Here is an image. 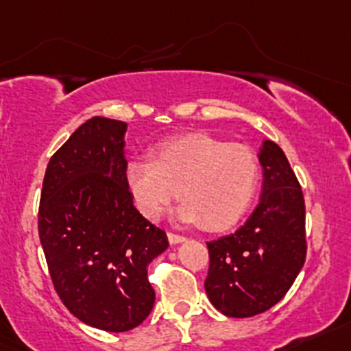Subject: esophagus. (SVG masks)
<instances>
[{"label":"esophagus","instance_id":"1","mask_svg":"<svg viewBox=\"0 0 351 351\" xmlns=\"http://www.w3.org/2000/svg\"><path fill=\"white\" fill-rule=\"evenodd\" d=\"M168 240L171 245H176V243H183L186 238H184L183 234H178V233H168Z\"/></svg>","mask_w":351,"mask_h":351}]
</instances>
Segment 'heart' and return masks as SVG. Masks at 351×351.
Segmentation results:
<instances>
[{"label": "heart", "mask_w": 351, "mask_h": 351, "mask_svg": "<svg viewBox=\"0 0 351 351\" xmlns=\"http://www.w3.org/2000/svg\"><path fill=\"white\" fill-rule=\"evenodd\" d=\"M260 182V161L250 146L208 133H190L163 141L153 160H133L126 183L145 217L155 219L176 195L180 218L221 232L252 205Z\"/></svg>", "instance_id": "b5f03b06"}]
</instances>
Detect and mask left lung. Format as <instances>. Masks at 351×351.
I'll use <instances>...</instances> for the list:
<instances>
[{"instance_id":"1","label":"left lung","mask_w":351,"mask_h":351,"mask_svg":"<svg viewBox=\"0 0 351 351\" xmlns=\"http://www.w3.org/2000/svg\"><path fill=\"white\" fill-rule=\"evenodd\" d=\"M263 193L243 226L208 241L205 290L223 315L248 318L287 295L306 258L305 198L283 149L265 140L260 149Z\"/></svg>"}]
</instances>
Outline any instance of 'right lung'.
<instances>
[{
	"mask_svg": "<svg viewBox=\"0 0 351 351\" xmlns=\"http://www.w3.org/2000/svg\"><path fill=\"white\" fill-rule=\"evenodd\" d=\"M126 123L95 117L51 156L38 232L53 287L86 325L128 332L155 305L148 265L168 248L165 230L133 205L126 183Z\"/></svg>",
	"mask_w": 351,
	"mask_h": 351,
	"instance_id": "1",
	"label": "right lung"
}]
</instances>
